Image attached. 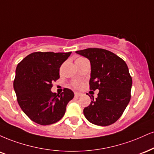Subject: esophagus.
Returning <instances> with one entry per match:
<instances>
[{
    "label": "esophagus",
    "instance_id": "34e87169",
    "mask_svg": "<svg viewBox=\"0 0 154 154\" xmlns=\"http://www.w3.org/2000/svg\"><path fill=\"white\" fill-rule=\"evenodd\" d=\"M81 95H82V93H79V92H75V97H79V96Z\"/></svg>",
    "mask_w": 154,
    "mask_h": 154
}]
</instances>
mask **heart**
<instances>
[{
    "label": "heart",
    "instance_id": "b5f03b06",
    "mask_svg": "<svg viewBox=\"0 0 154 154\" xmlns=\"http://www.w3.org/2000/svg\"><path fill=\"white\" fill-rule=\"evenodd\" d=\"M84 59L85 58H82V57H79V58H78L77 60H76V62H77V61L82 60V59ZM72 87H74V88L79 89L82 87V82H80V81H74V82H72Z\"/></svg>",
    "mask_w": 154,
    "mask_h": 154
}]
</instances>
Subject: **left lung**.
<instances>
[{
    "label": "left lung",
    "mask_w": 154,
    "mask_h": 154,
    "mask_svg": "<svg viewBox=\"0 0 154 154\" xmlns=\"http://www.w3.org/2000/svg\"><path fill=\"white\" fill-rule=\"evenodd\" d=\"M91 64L90 90H99L97 97L92 95L83 112L90 123L100 126L114 123L120 118L131 100L132 77L123 59L108 50L99 48L77 51Z\"/></svg>",
    "instance_id": "8db88e82"
}]
</instances>
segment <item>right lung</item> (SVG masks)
<instances>
[{"instance_id": "add662e5", "label": "right lung", "mask_w": 154, "mask_h": 154, "mask_svg": "<svg viewBox=\"0 0 154 154\" xmlns=\"http://www.w3.org/2000/svg\"><path fill=\"white\" fill-rule=\"evenodd\" d=\"M70 52L31 53L18 64L14 88L18 105L32 121L42 125L57 123L64 116L74 92L64 88L61 94L51 91L59 79V68Z\"/></svg>"}]
</instances>
